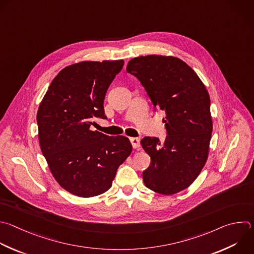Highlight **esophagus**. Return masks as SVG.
Instances as JSON below:
<instances>
[{
    "instance_id": "1",
    "label": "esophagus",
    "mask_w": 254,
    "mask_h": 254,
    "mask_svg": "<svg viewBox=\"0 0 254 254\" xmlns=\"http://www.w3.org/2000/svg\"><path fill=\"white\" fill-rule=\"evenodd\" d=\"M130 142L132 144L133 148H139L140 147V139L137 137H130Z\"/></svg>"
}]
</instances>
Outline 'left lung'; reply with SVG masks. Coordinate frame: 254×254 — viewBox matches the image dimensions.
<instances>
[{"label":"left lung","mask_w":254,"mask_h":254,"mask_svg":"<svg viewBox=\"0 0 254 254\" xmlns=\"http://www.w3.org/2000/svg\"><path fill=\"white\" fill-rule=\"evenodd\" d=\"M127 72L144 87L152 105L166 114L163 142L145 136L142 148L151 163L142 173L147 189L172 195L188 189L207 160L212 132L210 99L197 73L173 56L148 55L131 59Z\"/></svg>","instance_id":"8db88e82"}]
</instances>
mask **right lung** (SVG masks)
<instances>
[{"mask_svg": "<svg viewBox=\"0 0 254 254\" xmlns=\"http://www.w3.org/2000/svg\"><path fill=\"white\" fill-rule=\"evenodd\" d=\"M124 60L83 61L64 67L51 82L37 114L39 142L51 174L69 193L93 197L109 190L132 146L123 135L92 130L107 119L104 100Z\"/></svg>", "mask_w": 254, "mask_h": 254, "instance_id": "1", "label": "right lung"}]
</instances>
